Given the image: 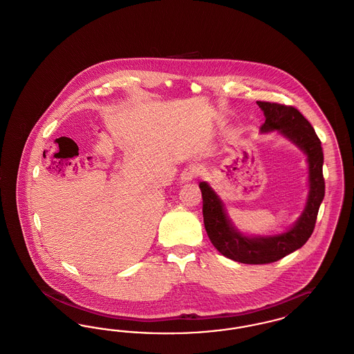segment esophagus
Returning a JSON list of instances; mask_svg holds the SVG:
<instances>
[{
	"label": "esophagus",
	"instance_id": "1",
	"mask_svg": "<svg viewBox=\"0 0 354 354\" xmlns=\"http://www.w3.org/2000/svg\"><path fill=\"white\" fill-rule=\"evenodd\" d=\"M199 172H201V169L198 167V165H189V166H187V167L182 171V174H180V180H182V183H188V182L194 180L195 178H198Z\"/></svg>",
	"mask_w": 354,
	"mask_h": 354
}]
</instances>
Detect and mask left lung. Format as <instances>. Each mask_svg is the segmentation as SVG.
I'll use <instances>...</instances> for the list:
<instances>
[{
    "label": "left lung",
    "instance_id": "1",
    "mask_svg": "<svg viewBox=\"0 0 354 354\" xmlns=\"http://www.w3.org/2000/svg\"><path fill=\"white\" fill-rule=\"evenodd\" d=\"M264 111L266 122L261 133L279 130L280 134L297 145L308 156L309 165V195L303 215L284 234L276 236L248 237L236 231L227 218L223 203L214 189L202 182L203 218L207 235L214 247L223 256L244 264H268L301 248L313 234L321 202L325 195L322 175L324 153L321 140L312 124L293 106L274 102L257 101Z\"/></svg>",
    "mask_w": 354,
    "mask_h": 354
}]
</instances>
